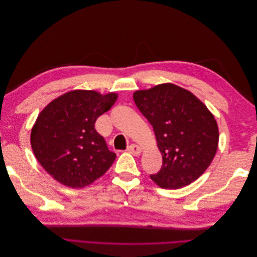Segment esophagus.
<instances>
[{
	"mask_svg": "<svg viewBox=\"0 0 257 257\" xmlns=\"http://www.w3.org/2000/svg\"><path fill=\"white\" fill-rule=\"evenodd\" d=\"M127 151L133 155H139L142 153V148L137 145H131L127 147Z\"/></svg>",
	"mask_w": 257,
	"mask_h": 257,
	"instance_id": "1",
	"label": "esophagus"
}]
</instances>
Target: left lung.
I'll return each mask as SVG.
<instances>
[{"instance_id": "8db88e82", "label": "left lung", "mask_w": 257, "mask_h": 257, "mask_svg": "<svg viewBox=\"0 0 257 257\" xmlns=\"http://www.w3.org/2000/svg\"><path fill=\"white\" fill-rule=\"evenodd\" d=\"M134 102L150 122L163 157L150 178L161 188L180 189L211 164L219 144L213 114L188 90L173 83L136 91Z\"/></svg>"}]
</instances>
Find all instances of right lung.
Returning <instances> with one entry per match:
<instances>
[{
  "label": "right lung",
  "instance_id": "right-lung-1",
  "mask_svg": "<svg viewBox=\"0 0 257 257\" xmlns=\"http://www.w3.org/2000/svg\"><path fill=\"white\" fill-rule=\"evenodd\" d=\"M118 95L75 90L56 98L37 116L31 146L37 161L57 181L83 188L102 177L115 160L95 121Z\"/></svg>",
  "mask_w": 257,
  "mask_h": 257
}]
</instances>
